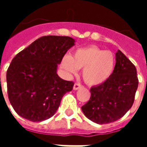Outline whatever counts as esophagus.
I'll return each instance as SVG.
<instances>
[{
  "instance_id": "obj_1",
  "label": "esophagus",
  "mask_w": 147,
  "mask_h": 147,
  "mask_svg": "<svg viewBox=\"0 0 147 147\" xmlns=\"http://www.w3.org/2000/svg\"><path fill=\"white\" fill-rule=\"evenodd\" d=\"M82 87V85L80 84V83H76L74 84V86H73V89L75 90H76L80 89V88H81Z\"/></svg>"
}]
</instances>
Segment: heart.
Wrapping results in <instances>:
<instances>
[{"mask_svg": "<svg viewBox=\"0 0 147 147\" xmlns=\"http://www.w3.org/2000/svg\"><path fill=\"white\" fill-rule=\"evenodd\" d=\"M114 66L113 53L94 45L78 49L72 57L66 55L61 61V67L69 75L76 74L79 68L83 67V80L90 86L105 83L113 73Z\"/></svg>", "mask_w": 147, "mask_h": 147, "instance_id": "heart-1", "label": "heart"}]
</instances>
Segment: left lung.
Listing matches in <instances>:
<instances>
[{
    "instance_id": "8db88e82",
    "label": "left lung",
    "mask_w": 147,
    "mask_h": 147,
    "mask_svg": "<svg viewBox=\"0 0 147 147\" xmlns=\"http://www.w3.org/2000/svg\"><path fill=\"white\" fill-rule=\"evenodd\" d=\"M138 85L136 66L118 50L113 73L105 83L90 88V100L82 106L83 113L99 124L119 120L131 108Z\"/></svg>"
}]
</instances>
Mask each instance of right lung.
I'll use <instances>...</instances> for the list:
<instances>
[{"instance_id": "add662e5", "label": "right lung", "mask_w": 147, "mask_h": 147, "mask_svg": "<svg viewBox=\"0 0 147 147\" xmlns=\"http://www.w3.org/2000/svg\"><path fill=\"white\" fill-rule=\"evenodd\" d=\"M74 45L70 37L43 36L12 59L6 75L8 96L20 117L39 122L54 115L64 94L73 88L72 81L58 76L57 68Z\"/></svg>"}]
</instances>
